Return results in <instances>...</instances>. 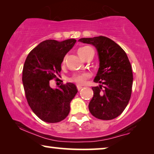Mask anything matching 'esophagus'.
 <instances>
[{"label":"esophagus","instance_id":"34e87169","mask_svg":"<svg viewBox=\"0 0 154 154\" xmlns=\"http://www.w3.org/2000/svg\"><path fill=\"white\" fill-rule=\"evenodd\" d=\"M82 88H83V87H82V86L79 85H77V89H78V90H79V91H80V90H81Z\"/></svg>","mask_w":154,"mask_h":154}]
</instances>
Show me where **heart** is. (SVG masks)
Masks as SVG:
<instances>
[{
    "instance_id": "obj_1",
    "label": "heart",
    "mask_w": 154,
    "mask_h": 154,
    "mask_svg": "<svg viewBox=\"0 0 154 154\" xmlns=\"http://www.w3.org/2000/svg\"><path fill=\"white\" fill-rule=\"evenodd\" d=\"M90 49H91V48L90 47H88V46L81 48H79V50H78V53H79L81 57L84 59L86 55V54L88 53V51ZM65 60H66V58L64 59V60H63V63L65 62ZM90 77V73L89 72H84L82 73H78V74L73 75V76L71 78L70 80L71 81L74 82V83L79 84V85H83V84L85 83L86 80L89 79Z\"/></svg>"
}]
</instances>
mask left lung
Instances as JSON below:
<instances>
[{
	"mask_svg": "<svg viewBox=\"0 0 154 154\" xmlns=\"http://www.w3.org/2000/svg\"><path fill=\"white\" fill-rule=\"evenodd\" d=\"M79 41L91 44L98 53L100 67L94 79L100 85L92 87L94 94L89 104L91 114L101 120H111L121 115L132 93V71L125 52L105 36L83 38Z\"/></svg>",
	"mask_w": 154,
	"mask_h": 154,
	"instance_id": "1",
	"label": "left lung"
}]
</instances>
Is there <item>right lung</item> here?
I'll use <instances>...</instances> for the list:
<instances>
[{
  "label": "right lung",
  "mask_w": 154,
  "mask_h": 154,
  "mask_svg": "<svg viewBox=\"0 0 154 154\" xmlns=\"http://www.w3.org/2000/svg\"><path fill=\"white\" fill-rule=\"evenodd\" d=\"M76 40L63 41L46 40L31 50L25 61L22 72L23 86L27 102L42 121L58 123L66 119L70 103L78 90L73 83L50 87V81L60 77L61 64Z\"/></svg>",
  "instance_id": "1"
}]
</instances>
